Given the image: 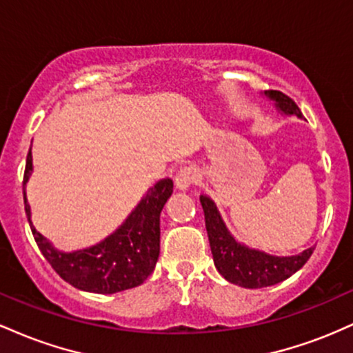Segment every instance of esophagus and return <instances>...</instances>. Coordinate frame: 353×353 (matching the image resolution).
Instances as JSON below:
<instances>
[{"label":"esophagus","instance_id":"obj_1","mask_svg":"<svg viewBox=\"0 0 353 353\" xmlns=\"http://www.w3.org/2000/svg\"><path fill=\"white\" fill-rule=\"evenodd\" d=\"M197 179V174H196V169L194 168H181L179 171L176 172V185L179 189H188L189 185H192L194 182Z\"/></svg>","mask_w":353,"mask_h":353}]
</instances>
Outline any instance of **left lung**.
<instances>
[{
    "instance_id": "left-lung-1",
    "label": "left lung",
    "mask_w": 353,
    "mask_h": 353,
    "mask_svg": "<svg viewBox=\"0 0 353 353\" xmlns=\"http://www.w3.org/2000/svg\"><path fill=\"white\" fill-rule=\"evenodd\" d=\"M267 96L277 101V106L283 112L302 117V111L295 104V101L287 94L281 91H267ZM201 204L204 209L205 229H208L214 264L225 281L236 285H242L245 289H261V287H269L285 281L297 272L314 252V247H312L292 257H274V255L247 249L237 244L228 232L219 216L216 204L209 197L201 196Z\"/></svg>"
}]
</instances>
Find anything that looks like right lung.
I'll list each match as a JSON object with an SVG mask.
<instances>
[{
	"instance_id": "right-lung-1",
	"label": "right lung",
	"mask_w": 353,
	"mask_h": 353,
	"mask_svg": "<svg viewBox=\"0 0 353 353\" xmlns=\"http://www.w3.org/2000/svg\"><path fill=\"white\" fill-rule=\"evenodd\" d=\"M31 169L33 161L30 149L23 179L24 210L36 244L63 281L86 292L116 294L141 285L152 274L161 249L159 217L165 201L172 194L171 179L157 182L132 210L131 216L125 219L124 224L106 241L78 252L63 254L52 249L46 237H43L31 224L30 204L24 192V184L28 182Z\"/></svg>"
}]
</instances>
